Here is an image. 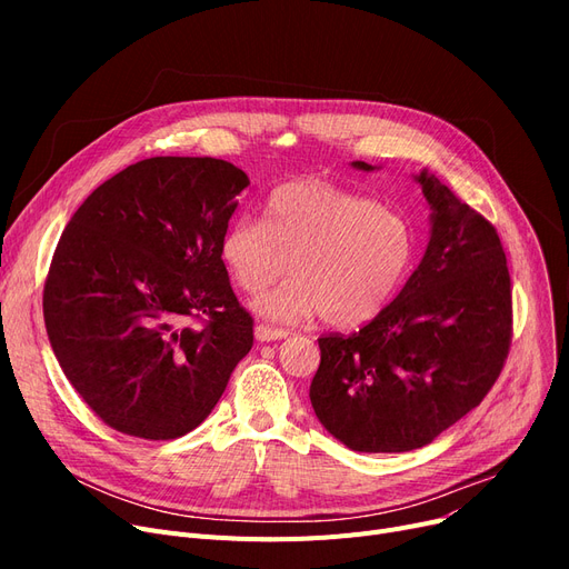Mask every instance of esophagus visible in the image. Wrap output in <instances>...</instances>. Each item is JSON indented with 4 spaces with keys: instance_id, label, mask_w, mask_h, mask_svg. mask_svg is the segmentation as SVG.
Returning a JSON list of instances; mask_svg holds the SVG:
<instances>
[{
    "instance_id": "obj_1",
    "label": "esophagus",
    "mask_w": 569,
    "mask_h": 569,
    "mask_svg": "<svg viewBox=\"0 0 569 569\" xmlns=\"http://www.w3.org/2000/svg\"><path fill=\"white\" fill-rule=\"evenodd\" d=\"M288 332L286 330H279V327H269V325H258L256 327V339L267 343V341H279V339H286Z\"/></svg>"
}]
</instances>
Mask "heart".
Returning <instances> with one entry per match:
<instances>
[{"instance_id": "b5f03b06", "label": "heart", "mask_w": 569, "mask_h": 569, "mask_svg": "<svg viewBox=\"0 0 569 569\" xmlns=\"http://www.w3.org/2000/svg\"><path fill=\"white\" fill-rule=\"evenodd\" d=\"M219 253L247 295L290 269V281L253 305L262 318L297 322L322 313L335 327H357L403 288L417 232L397 207L318 179H295L267 196L262 219L232 221Z\"/></svg>"}]
</instances>
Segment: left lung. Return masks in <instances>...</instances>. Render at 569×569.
<instances>
[{"label":"left lung","mask_w":569,"mask_h":569,"mask_svg":"<svg viewBox=\"0 0 569 569\" xmlns=\"http://www.w3.org/2000/svg\"><path fill=\"white\" fill-rule=\"evenodd\" d=\"M415 179L433 209L422 262L360 332L318 339L311 406L355 452L429 445L482 403L512 343V281L496 228L438 177Z\"/></svg>","instance_id":"obj_1"}]
</instances>
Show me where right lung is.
<instances>
[{
	"mask_svg": "<svg viewBox=\"0 0 569 569\" xmlns=\"http://www.w3.org/2000/svg\"><path fill=\"white\" fill-rule=\"evenodd\" d=\"M247 187L221 159H144L94 189L59 237L43 288L48 339L114 431H193L251 350L253 318L219 253Z\"/></svg>",
	"mask_w": 569,
	"mask_h": 569,
	"instance_id": "add662e5",
	"label": "right lung"
}]
</instances>
